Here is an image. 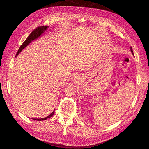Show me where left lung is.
I'll use <instances>...</instances> for the list:
<instances>
[{"instance_id": "left-lung-1", "label": "left lung", "mask_w": 149, "mask_h": 149, "mask_svg": "<svg viewBox=\"0 0 149 149\" xmlns=\"http://www.w3.org/2000/svg\"><path fill=\"white\" fill-rule=\"evenodd\" d=\"M130 51H131V52H132V54L134 55V54H133V49H132V47H130Z\"/></svg>"}]
</instances>
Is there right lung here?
Listing matches in <instances>:
<instances>
[{"mask_svg": "<svg viewBox=\"0 0 149 149\" xmlns=\"http://www.w3.org/2000/svg\"><path fill=\"white\" fill-rule=\"evenodd\" d=\"M48 28H49V26H43L38 27L37 28L34 29L32 32V33L28 36V37L26 38V39L25 40V42L22 44V45L20 47L15 57H16L19 54V53L21 51H22L26 46H28L30 43H31L32 41H33L34 40L38 39V38H39L41 35H43L45 32V31H47L48 30ZM54 113H55V110H54V111L50 115H49L48 116H47L46 117L42 118H33V119L35 120H36V121L45 120H47V118H51L52 116H54Z\"/></svg>", "mask_w": 149, "mask_h": 149, "instance_id": "right-lung-1", "label": "right lung"}]
</instances>
